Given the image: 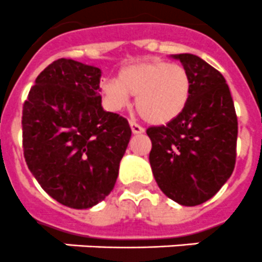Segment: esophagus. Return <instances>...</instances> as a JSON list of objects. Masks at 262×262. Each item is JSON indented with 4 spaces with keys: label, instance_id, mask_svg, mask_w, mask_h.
Returning <instances> with one entry per match:
<instances>
[{
    "label": "esophagus",
    "instance_id": "esophagus-1",
    "mask_svg": "<svg viewBox=\"0 0 262 262\" xmlns=\"http://www.w3.org/2000/svg\"><path fill=\"white\" fill-rule=\"evenodd\" d=\"M129 125H130V128H132V132H133V134H141V133H144V132H145L144 128H141L140 125L136 124V122H134V121L129 122Z\"/></svg>",
    "mask_w": 262,
    "mask_h": 262
}]
</instances>
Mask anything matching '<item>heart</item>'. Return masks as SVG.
I'll list each match as a JSON object with an SVG mask.
<instances>
[{"label":"heart","instance_id":"heart-1","mask_svg":"<svg viewBox=\"0 0 262 262\" xmlns=\"http://www.w3.org/2000/svg\"><path fill=\"white\" fill-rule=\"evenodd\" d=\"M100 87L113 111H121L136 96V108L147 122L166 125L187 108L191 76L178 63L150 60L125 66L117 79H105Z\"/></svg>","mask_w":262,"mask_h":262}]
</instances>
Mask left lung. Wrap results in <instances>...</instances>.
<instances>
[{"label":"left lung","instance_id":"1","mask_svg":"<svg viewBox=\"0 0 262 262\" xmlns=\"http://www.w3.org/2000/svg\"><path fill=\"white\" fill-rule=\"evenodd\" d=\"M191 76L187 108L174 121L146 130L149 161L163 194L182 206L213 196L235 169L237 117L226 79L192 54L171 55Z\"/></svg>","mask_w":262,"mask_h":262}]
</instances>
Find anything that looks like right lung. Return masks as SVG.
Listing matches in <instances>:
<instances>
[{"instance_id": "1", "label": "right lung", "mask_w": 262, "mask_h": 262, "mask_svg": "<svg viewBox=\"0 0 262 262\" xmlns=\"http://www.w3.org/2000/svg\"><path fill=\"white\" fill-rule=\"evenodd\" d=\"M100 76L93 66L58 59L38 75L22 112L29 170L50 196L75 210L111 194L132 136L126 118L104 111Z\"/></svg>"}]
</instances>
